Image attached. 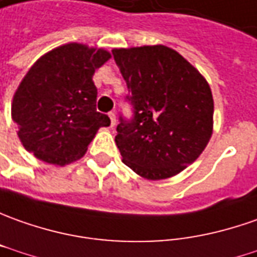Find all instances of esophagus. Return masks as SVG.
<instances>
[{
	"instance_id": "1",
	"label": "esophagus",
	"mask_w": 257,
	"mask_h": 257,
	"mask_svg": "<svg viewBox=\"0 0 257 257\" xmlns=\"http://www.w3.org/2000/svg\"><path fill=\"white\" fill-rule=\"evenodd\" d=\"M108 117H110V125L114 127V125H116V113H114V111H110V113H108Z\"/></svg>"
}]
</instances>
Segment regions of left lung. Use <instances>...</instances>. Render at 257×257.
<instances>
[{"instance_id":"obj_1","label":"left lung","mask_w":257,"mask_h":257,"mask_svg":"<svg viewBox=\"0 0 257 257\" xmlns=\"http://www.w3.org/2000/svg\"><path fill=\"white\" fill-rule=\"evenodd\" d=\"M133 116L120 114L116 144L123 163L147 180L192 164L212 134L209 84L180 53L163 45L113 49Z\"/></svg>"}]
</instances>
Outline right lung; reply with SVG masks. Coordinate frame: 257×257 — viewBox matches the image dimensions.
Segmentation results:
<instances>
[{
	"label": "right lung",
	"instance_id": "add662e5",
	"mask_svg": "<svg viewBox=\"0 0 257 257\" xmlns=\"http://www.w3.org/2000/svg\"><path fill=\"white\" fill-rule=\"evenodd\" d=\"M110 59L103 49L68 44L36 62L12 101V120L24 147L45 163L65 165L83 156L100 127L110 125L96 111L94 70Z\"/></svg>",
	"mask_w": 257,
	"mask_h": 257
}]
</instances>
